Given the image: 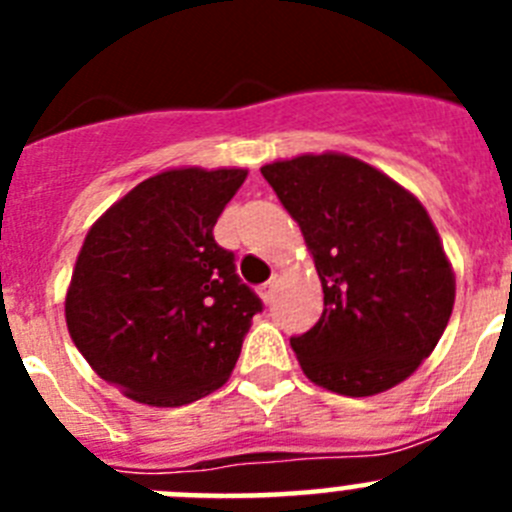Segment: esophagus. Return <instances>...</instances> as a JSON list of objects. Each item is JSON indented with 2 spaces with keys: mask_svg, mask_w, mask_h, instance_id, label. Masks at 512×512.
Listing matches in <instances>:
<instances>
[{
  "mask_svg": "<svg viewBox=\"0 0 512 512\" xmlns=\"http://www.w3.org/2000/svg\"><path fill=\"white\" fill-rule=\"evenodd\" d=\"M277 284H279L277 277H271L269 282L261 284V289H259V292H261V300H264V302L274 300V289H277Z\"/></svg>",
  "mask_w": 512,
  "mask_h": 512,
  "instance_id": "esophagus-1",
  "label": "esophagus"
}]
</instances>
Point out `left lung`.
<instances>
[{
  "instance_id": "1",
  "label": "left lung",
  "mask_w": 512,
  "mask_h": 512,
  "mask_svg": "<svg viewBox=\"0 0 512 512\" xmlns=\"http://www.w3.org/2000/svg\"><path fill=\"white\" fill-rule=\"evenodd\" d=\"M295 217L323 284V315L289 338L310 382L346 397L390 390L428 359L454 310L456 279L415 194L346 153L261 166Z\"/></svg>"
}]
</instances>
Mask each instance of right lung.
Here are the masks:
<instances>
[{"label": "right lung", "mask_w": 512, "mask_h": 512, "mask_svg": "<svg viewBox=\"0 0 512 512\" xmlns=\"http://www.w3.org/2000/svg\"><path fill=\"white\" fill-rule=\"evenodd\" d=\"M246 176L166 169L89 228L66 325L94 372L130 400L179 408L228 382L261 300L212 228Z\"/></svg>", "instance_id": "1"}]
</instances>
